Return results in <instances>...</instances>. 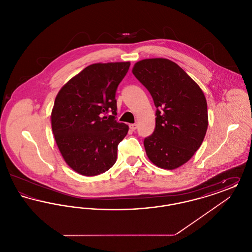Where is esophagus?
<instances>
[{
    "instance_id": "esophagus-1",
    "label": "esophagus",
    "mask_w": 252,
    "mask_h": 252,
    "mask_svg": "<svg viewBox=\"0 0 252 252\" xmlns=\"http://www.w3.org/2000/svg\"><path fill=\"white\" fill-rule=\"evenodd\" d=\"M137 127H138L137 124H131V125H129V128L131 129L132 131H135V130L137 129Z\"/></svg>"
}]
</instances>
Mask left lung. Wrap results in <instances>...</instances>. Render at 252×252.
<instances>
[{
    "label": "left lung",
    "mask_w": 252,
    "mask_h": 252,
    "mask_svg": "<svg viewBox=\"0 0 252 252\" xmlns=\"http://www.w3.org/2000/svg\"><path fill=\"white\" fill-rule=\"evenodd\" d=\"M132 72L148 90L157 108L155 130L144 141L146 155L158 167H180L200 147L208 128L202 90L167 59L138 61Z\"/></svg>",
    "instance_id": "obj_1"
}]
</instances>
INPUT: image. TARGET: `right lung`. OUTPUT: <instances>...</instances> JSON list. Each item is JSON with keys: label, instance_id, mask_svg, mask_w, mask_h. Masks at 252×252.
I'll return each instance as SVG.
<instances>
[{"label": "right lung", "instance_id": "add662e5", "mask_svg": "<svg viewBox=\"0 0 252 252\" xmlns=\"http://www.w3.org/2000/svg\"><path fill=\"white\" fill-rule=\"evenodd\" d=\"M129 66L128 61L92 64L56 97L51 113L55 140L66 163L80 175H100L116 162L128 126L115 120V94ZM108 112L113 115L108 118Z\"/></svg>", "mask_w": 252, "mask_h": 252}]
</instances>
